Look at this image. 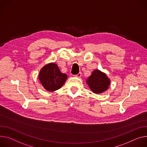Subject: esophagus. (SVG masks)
Segmentation results:
<instances>
[{"label":"esophagus","mask_w":147,"mask_h":147,"mask_svg":"<svg viewBox=\"0 0 147 147\" xmlns=\"http://www.w3.org/2000/svg\"><path fill=\"white\" fill-rule=\"evenodd\" d=\"M81 76H82V73L81 72H79V73H78L77 74H76V75H75L74 76H76V77H81Z\"/></svg>","instance_id":"obj_1"}]
</instances>
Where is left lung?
<instances>
[{
	"label": "left lung",
	"instance_id": "1",
	"mask_svg": "<svg viewBox=\"0 0 147 147\" xmlns=\"http://www.w3.org/2000/svg\"><path fill=\"white\" fill-rule=\"evenodd\" d=\"M86 83L93 93L99 94L108 89L111 80L105 73L95 70L88 77Z\"/></svg>",
	"mask_w": 147,
	"mask_h": 147
}]
</instances>
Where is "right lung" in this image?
I'll return each mask as SVG.
<instances>
[{"instance_id":"obj_1","label":"right lung","mask_w":147,"mask_h":147,"mask_svg":"<svg viewBox=\"0 0 147 147\" xmlns=\"http://www.w3.org/2000/svg\"><path fill=\"white\" fill-rule=\"evenodd\" d=\"M38 78L45 90L54 92L63 86L67 79V76L60 71L56 64L50 63L41 68Z\"/></svg>"}]
</instances>
